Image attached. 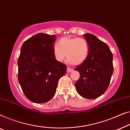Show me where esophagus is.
I'll list each match as a JSON object with an SVG mask.
<instances>
[{"label":"esophagus","mask_w":130,"mask_h":130,"mask_svg":"<svg viewBox=\"0 0 130 130\" xmlns=\"http://www.w3.org/2000/svg\"><path fill=\"white\" fill-rule=\"evenodd\" d=\"M73 71H74V69H73L72 68H69V67H68L67 68V72L68 73L72 72Z\"/></svg>","instance_id":"34e87169"}]
</instances>
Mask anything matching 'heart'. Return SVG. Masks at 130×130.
<instances>
[{"instance_id":"b5f03b06","label":"heart","mask_w":130,"mask_h":130,"mask_svg":"<svg viewBox=\"0 0 130 130\" xmlns=\"http://www.w3.org/2000/svg\"><path fill=\"white\" fill-rule=\"evenodd\" d=\"M55 59L62 62L67 56L73 65H80L87 59L89 54V46L85 39L81 38L63 37L59 40L58 45L53 47Z\"/></svg>"}]
</instances>
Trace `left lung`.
<instances>
[{"instance_id": "left-lung-1", "label": "left lung", "mask_w": 130, "mask_h": 130, "mask_svg": "<svg viewBox=\"0 0 130 130\" xmlns=\"http://www.w3.org/2000/svg\"><path fill=\"white\" fill-rule=\"evenodd\" d=\"M89 46L87 59L74 70L80 73L75 84L80 95L87 99H95L107 90L113 73L112 54L105 43L94 35L84 34Z\"/></svg>"}]
</instances>
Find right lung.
<instances>
[{
  "label": "right lung",
  "instance_id": "1",
  "mask_svg": "<svg viewBox=\"0 0 130 130\" xmlns=\"http://www.w3.org/2000/svg\"><path fill=\"white\" fill-rule=\"evenodd\" d=\"M55 35L39 33L23 43L18 58V80L26 98L35 103L50 101L67 66L53 52Z\"/></svg>",
  "mask_w": 130,
  "mask_h": 130
}]
</instances>
